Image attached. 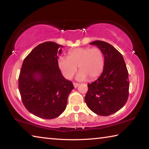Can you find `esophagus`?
<instances>
[{
	"instance_id": "1",
	"label": "esophagus",
	"mask_w": 149,
	"mask_h": 149,
	"mask_svg": "<svg viewBox=\"0 0 149 149\" xmlns=\"http://www.w3.org/2000/svg\"><path fill=\"white\" fill-rule=\"evenodd\" d=\"M79 84H77V83H74V86L75 88H77L78 86H79Z\"/></svg>"
}]
</instances>
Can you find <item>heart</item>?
Here are the masks:
<instances>
[{"label":"heart","instance_id":"heart-1","mask_svg":"<svg viewBox=\"0 0 149 149\" xmlns=\"http://www.w3.org/2000/svg\"><path fill=\"white\" fill-rule=\"evenodd\" d=\"M58 66L66 79H70L80 70L77 79L83 81L95 79L102 74L104 67V56L101 50L97 47L77 48L70 50L68 57L61 56L58 60Z\"/></svg>","mask_w":149,"mask_h":149}]
</instances>
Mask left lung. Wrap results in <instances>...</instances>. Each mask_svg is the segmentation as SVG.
<instances>
[{
  "instance_id": "1",
  "label": "left lung",
  "mask_w": 149,
  "mask_h": 149,
  "mask_svg": "<svg viewBox=\"0 0 149 149\" xmlns=\"http://www.w3.org/2000/svg\"><path fill=\"white\" fill-rule=\"evenodd\" d=\"M104 56V67L100 76L89 84L85 101L89 109L98 115L114 114L125 104L129 95L128 72L122 54L107 42L95 41Z\"/></svg>"
}]
</instances>
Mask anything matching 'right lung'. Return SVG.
I'll use <instances>...</instances> for the list:
<instances>
[{"mask_svg": "<svg viewBox=\"0 0 149 149\" xmlns=\"http://www.w3.org/2000/svg\"><path fill=\"white\" fill-rule=\"evenodd\" d=\"M60 47H64L52 41L39 45L24 59L20 70L18 88L23 104L30 113L43 119L59 116L74 89L59 68Z\"/></svg>", "mask_w": 149, "mask_h": 149, "instance_id": "obj_1", "label": "right lung"}]
</instances>
